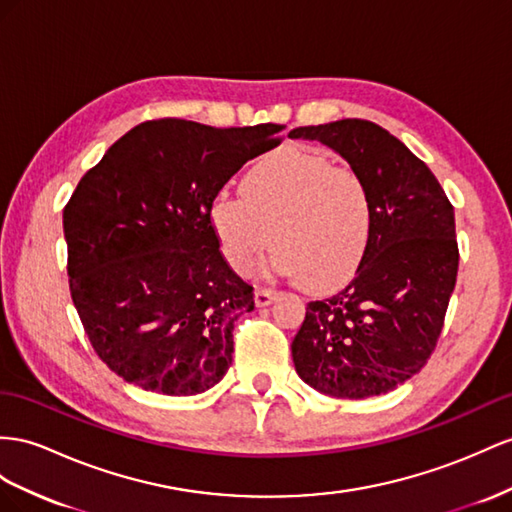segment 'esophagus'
Returning <instances> with one entry per match:
<instances>
[{"instance_id": "esophagus-1", "label": "esophagus", "mask_w": 512, "mask_h": 512, "mask_svg": "<svg viewBox=\"0 0 512 512\" xmlns=\"http://www.w3.org/2000/svg\"><path fill=\"white\" fill-rule=\"evenodd\" d=\"M277 296H279V292L268 290V287H257V290H255V305L257 307H268L272 300H277Z\"/></svg>"}]
</instances>
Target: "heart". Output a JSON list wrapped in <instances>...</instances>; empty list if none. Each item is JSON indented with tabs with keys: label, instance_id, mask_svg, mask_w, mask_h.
Returning <instances> with one entry per match:
<instances>
[{
	"label": "heart",
	"instance_id": "obj_1",
	"mask_svg": "<svg viewBox=\"0 0 512 512\" xmlns=\"http://www.w3.org/2000/svg\"><path fill=\"white\" fill-rule=\"evenodd\" d=\"M207 222L231 270L251 272L272 242L270 270L322 292L346 283L368 255L374 199L357 170L287 147L246 170L242 194H216Z\"/></svg>",
	"mask_w": 512,
	"mask_h": 512
}]
</instances>
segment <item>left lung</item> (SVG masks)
<instances>
[{
    "label": "left lung",
    "instance_id": "obj_1",
    "mask_svg": "<svg viewBox=\"0 0 512 512\" xmlns=\"http://www.w3.org/2000/svg\"><path fill=\"white\" fill-rule=\"evenodd\" d=\"M368 181L374 235L355 277L307 305L292 342L298 376L331 398L381 396L428 363L454 292V207L430 168L387 129L344 119L296 127Z\"/></svg>",
    "mask_w": 512,
    "mask_h": 512
}]
</instances>
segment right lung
<instances>
[{
    "label": "right lung",
    "instance_id": "right-lung-1",
    "mask_svg": "<svg viewBox=\"0 0 512 512\" xmlns=\"http://www.w3.org/2000/svg\"><path fill=\"white\" fill-rule=\"evenodd\" d=\"M283 125L140 123L77 183L64 207L73 305L99 359L123 381L196 396L231 365L233 322L253 287L222 257L207 207Z\"/></svg>",
    "mask_w": 512,
    "mask_h": 512
}]
</instances>
